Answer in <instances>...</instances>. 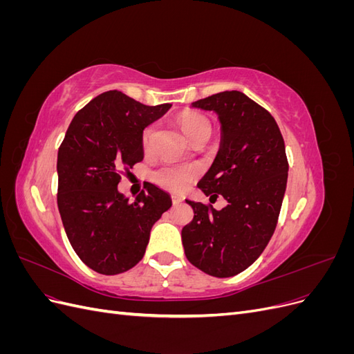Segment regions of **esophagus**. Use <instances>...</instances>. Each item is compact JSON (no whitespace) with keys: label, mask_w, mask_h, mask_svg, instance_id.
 I'll return each mask as SVG.
<instances>
[{"label":"esophagus","mask_w":354,"mask_h":354,"mask_svg":"<svg viewBox=\"0 0 354 354\" xmlns=\"http://www.w3.org/2000/svg\"><path fill=\"white\" fill-rule=\"evenodd\" d=\"M171 199H173V203H174V205H180V203L183 202V198H181V196H177V195H173V196H171Z\"/></svg>","instance_id":"obj_1"}]
</instances>
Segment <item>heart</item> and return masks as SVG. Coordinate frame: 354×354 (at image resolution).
I'll return each instance as SVG.
<instances>
[{
  "label": "heart",
  "mask_w": 354,
  "mask_h": 354,
  "mask_svg": "<svg viewBox=\"0 0 354 354\" xmlns=\"http://www.w3.org/2000/svg\"><path fill=\"white\" fill-rule=\"evenodd\" d=\"M178 124L181 131L192 142L195 137L202 133H211V122L205 115L199 112H186L178 118ZM155 133V127L149 125L143 131V146L147 149L151 146L152 137ZM195 169L186 165H164L156 169L152 178L158 186L167 189L169 192H181L195 177Z\"/></svg>",
  "instance_id": "b5f03b06"
}]
</instances>
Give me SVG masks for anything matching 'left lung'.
<instances>
[{
    "mask_svg": "<svg viewBox=\"0 0 354 354\" xmlns=\"http://www.w3.org/2000/svg\"><path fill=\"white\" fill-rule=\"evenodd\" d=\"M192 108L218 115L220 149L198 187L227 205L217 211L186 199L195 216L181 241L199 270L230 277L259 259L276 229L288 180L283 137L274 118L241 91L212 94Z\"/></svg>",
    "mask_w": 354,
    "mask_h": 354,
    "instance_id": "left-lung-1",
    "label": "left lung"
}]
</instances>
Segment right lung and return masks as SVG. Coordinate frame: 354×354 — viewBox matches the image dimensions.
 Masks as SVG:
<instances>
[{"label":"right lung","mask_w":354,"mask_h":354,"mask_svg":"<svg viewBox=\"0 0 354 354\" xmlns=\"http://www.w3.org/2000/svg\"><path fill=\"white\" fill-rule=\"evenodd\" d=\"M169 103L146 106L106 91L73 116L57 153V207L73 251L102 274L130 270L143 259L153 224L171 198L149 183L134 202L118 192L121 169L140 162L143 130Z\"/></svg>","instance_id":"add662e5"}]
</instances>
